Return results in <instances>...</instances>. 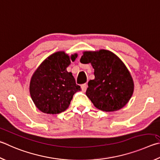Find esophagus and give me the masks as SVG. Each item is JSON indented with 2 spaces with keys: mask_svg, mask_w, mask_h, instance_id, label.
Instances as JSON below:
<instances>
[{
  "mask_svg": "<svg viewBox=\"0 0 160 160\" xmlns=\"http://www.w3.org/2000/svg\"><path fill=\"white\" fill-rule=\"evenodd\" d=\"M81 89H82V92H85L88 89V84H83V85H81Z\"/></svg>",
  "mask_w": 160,
  "mask_h": 160,
  "instance_id": "34e87169",
  "label": "esophagus"
}]
</instances>
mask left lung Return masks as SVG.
I'll use <instances>...</instances> for the list:
<instances>
[{
    "instance_id": "8db88e82",
    "label": "left lung",
    "mask_w": 160,
    "mask_h": 160,
    "mask_svg": "<svg viewBox=\"0 0 160 160\" xmlns=\"http://www.w3.org/2000/svg\"><path fill=\"white\" fill-rule=\"evenodd\" d=\"M82 63H91L94 69V80L88 82L86 95L96 108L106 112L121 109L129 102L133 92V81L128 69L112 52L86 51Z\"/></svg>"
}]
</instances>
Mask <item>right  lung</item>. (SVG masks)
<instances>
[{
	"label": "right lung",
	"mask_w": 160,
	"mask_h": 160,
	"mask_svg": "<svg viewBox=\"0 0 160 160\" xmlns=\"http://www.w3.org/2000/svg\"><path fill=\"white\" fill-rule=\"evenodd\" d=\"M77 54L69 57L64 52L51 54L41 63L32 75L30 94L35 105L47 114H58L68 108L75 92L80 91L72 72L66 68Z\"/></svg>",
	"instance_id": "add662e5"
}]
</instances>
